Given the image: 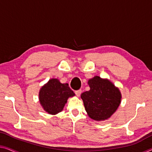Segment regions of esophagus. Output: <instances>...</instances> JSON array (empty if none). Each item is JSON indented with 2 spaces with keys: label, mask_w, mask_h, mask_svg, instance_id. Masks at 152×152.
Returning a JSON list of instances; mask_svg holds the SVG:
<instances>
[{
  "label": "esophagus",
  "mask_w": 152,
  "mask_h": 152,
  "mask_svg": "<svg viewBox=\"0 0 152 152\" xmlns=\"http://www.w3.org/2000/svg\"><path fill=\"white\" fill-rule=\"evenodd\" d=\"M74 92H75V94H76V95L77 96H80V94H81V90L80 89L76 90Z\"/></svg>",
  "instance_id": "obj_1"
}]
</instances>
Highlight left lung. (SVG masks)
<instances>
[{"mask_svg": "<svg viewBox=\"0 0 152 152\" xmlns=\"http://www.w3.org/2000/svg\"><path fill=\"white\" fill-rule=\"evenodd\" d=\"M90 90L81 94L87 114L96 121L107 119L121 102L119 90L109 80L95 76L88 82Z\"/></svg>", "mask_w": 152, "mask_h": 152, "instance_id": "left-lung-1", "label": "left lung"}]
</instances>
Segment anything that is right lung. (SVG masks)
<instances>
[{"instance_id": "1", "label": "right lung", "mask_w": 152, "mask_h": 152, "mask_svg": "<svg viewBox=\"0 0 152 152\" xmlns=\"http://www.w3.org/2000/svg\"><path fill=\"white\" fill-rule=\"evenodd\" d=\"M74 95L68 84H62L53 78L41 89L39 102L46 112L55 115L61 111L68 98Z\"/></svg>"}]
</instances>
